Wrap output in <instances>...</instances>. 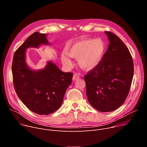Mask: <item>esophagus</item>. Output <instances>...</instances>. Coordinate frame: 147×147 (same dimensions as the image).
<instances>
[{
  "label": "esophagus",
  "mask_w": 147,
  "mask_h": 147,
  "mask_svg": "<svg viewBox=\"0 0 147 147\" xmlns=\"http://www.w3.org/2000/svg\"><path fill=\"white\" fill-rule=\"evenodd\" d=\"M79 78H80V77H79V76L77 74H74V76L73 77V81H76V80H78Z\"/></svg>",
  "instance_id": "obj_1"
}]
</instances>
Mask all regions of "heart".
<instances>
[{
    "mask_svg": "<svg viewBox=\"0 0 147 147\" xmlns=\"http://www.w3.org/2000/svg\"><path fill=\"white\" fill-rule=\"evenodd\" d=\"M105 45L100 39H82L67 47L66 54L70 57L77 59L79 67L85 71H90L96 67L101 62ZM66 54L61 55V61L68 69L73 67V63Z\"/></svg>",
    "mask_w": 147,
    "mask_h": 147,
    "instance_id": "obj_1",
    "label": "heart"
}]
</instances>
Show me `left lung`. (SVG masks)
<instances>
[{"mask_svg": "<svg viewBox=\"0 0 147 147\" xmlns=\"http://www.w3.org/2000/svg\"><path fill=\"white\" fill-rule=\"evenodd\" d=\"M109 44L100 64L84 77L89 103L102 112L113 111L126 99L134 74L133 59L123 41L105 32Z\"/></svg>", "mask_w": 147, "mask_h": 147, "instance_id": "8db88e82", "label": "left lung"}]
</instances>
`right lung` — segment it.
Segmentation results:
<instances>
[{
  "label": "right lung",
  "instance_id": "right-lung-1",
  "mask_svg": "<svg viewBox=\"0 0 147 147\" xmlns=\"http://www.w3.org/2000/svg\"><path fill=\"white\" fill-rule=\"evenodd\" d=\"M47 36L38 32L31 34L15 52L12 63L17 95L30 111L40 115H49L59 108L73 78L71 73L63 72L52 61L40 70H32L28 66L27 49L50 45Z\"/></svg>",
  "mask_w": 147,
  "mask_h": 147
}]
</instances>
